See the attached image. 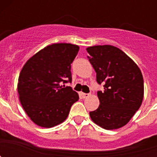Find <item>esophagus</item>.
I'll return each instance as SVG.
<instances>
[{"label": "esophagus", "mask_w": 157, "mask_h": 157, "mask_svg": "<svg viewBox=\"0 0 157 157\" xmlns=\"http://www.w3.org/2000/svg\"><path fill=\"white\" fill-rule=\"evenodd\" d=\"M81 96L83 98H89V97H90V94H85V93H81Z\"/></svg>", "instance_id": "obj_1"}]
</instances>
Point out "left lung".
<instances>
[{"mask_svg":"<svg viewBox=\"0 0 157 157\" xmlns=\"http://www.w3.org/2000/svg\"><path fill=\"white\" fill-rule=\"evenodd\" d=\"M89 61L104 82L98 93L100 105L90 112L91 120L105 130H116L128 123L141 107L144 98L143 76L138 66L124 52L109 45L86 48Z\"/></svg>","mask_w":157,"mask_h":157,"instance_id":"1","label":"left lung"}]
</instances>
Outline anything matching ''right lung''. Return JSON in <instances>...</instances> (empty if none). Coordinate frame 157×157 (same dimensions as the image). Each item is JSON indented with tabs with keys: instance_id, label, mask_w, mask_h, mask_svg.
<instances>
[{
	"instance_id": "add662e5",
	"label": "right lung",
	"mask_w": 157,
	"mask_h": 157,
	"mask_svg": "<svg viewBox=\"0 0 157 157\" xmlns=\"http://www.w3.org/2000/svg\"><path fill=\"white\" fill-rule=\"evenodd\" d=\"M79 47L70 43L47 45L23 65L17 90L23 109L36 125L50 128L63 123L71 107L78 100L71 86V63Z\"/></svg>"
}]
</instances>
